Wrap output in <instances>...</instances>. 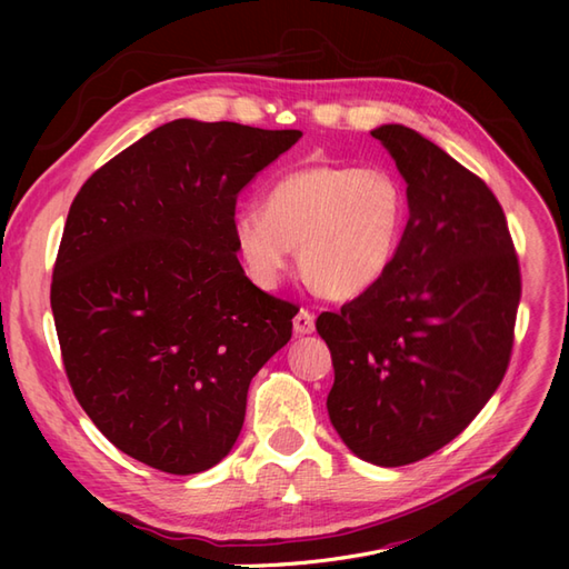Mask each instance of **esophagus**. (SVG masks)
Masks as SVG:
<instances>
[{"mask_svg":"<svg viewBox=\"0 0 569 569\" xmlns=\"http://www.w3.org/2000/svg\"><path fill=\"white\" fill-rule=\"evenodd\" d=\"M316 330V320L311 316V311H306V308H301V311L295 316V332L299 337L303 335H311Z\"/></svg>","mask_w":569,"mask_h":569,"instance_id":"obj_1","label":"esophagus"}]
</instances>
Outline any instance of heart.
<instances>
[{"instance_id": "b5f03b06", "label": "heart", "mask_w": 569, "mask_h": 569, "mask_svg": "<svg viewBox=\"0 0 569 569\" xmlns=\"http://www.w3.org/2000/svg\"><path fill=\"white\" fill-rule=\"evenodd\" d=\"M408 211L406 184L391 170L320 163L274 180L263 209H239L232 237L258 287H278L299 249L306 282L327 299L347 301L389 272Z\"/></svg>"}]
</instances>
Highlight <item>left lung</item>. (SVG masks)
I'll return each mask as SVG.
<instances>
[{
  "label": "left lung",
  "mask_w": 569,
  "mask_h": 569,
  "mask_svg": "<svg viewBox=\"0 0 569 569\" xmlns=\"http://www.w3.org/2000/svg\"><path fill=\"white\" fill-rule=\"evenodd\" d=\"M370 134L406 180V234L385 278L316 327L332 351L337 435L360 460L399 468L453 441L487 406L522 289L491 189L416 130Z\"/></svg>",
  "instance_id": "obj_1"
}]
</instances>
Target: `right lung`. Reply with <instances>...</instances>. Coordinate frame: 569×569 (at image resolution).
<instances>
[{"label": "right lung", "mask_w": 569, "mask_h": 569, "mask_svg": "<svg viewBox=\"0 0 569 569\" xmlns=\"http://www.w3.org/2000/svg\"><path fill=\"white\" fill-rule=\"evenodd\" d=\"M178 118L82 184L51 280L66 375L116 449L170 475L226 458L253 375L297 306L258 289L232 237L242 189L299 142Z\"/></svg>", "instance_id": "add662e5"}]
</instances>
